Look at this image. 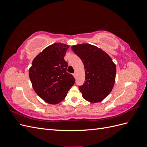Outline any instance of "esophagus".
<instances>
[{
	"instance_id": "obj_1",
	"label": "esophagus",
	"mask_w": 147,
	"mask_h": 147,
	"mask_svg": "<svg viewBox=\"0 0 147 147\" xmlns=\"http://www.w3.org/2000/svg\"><path fill=\"white\" fill-rule=\"evenodd\" d=\"M73 75H74V77L75 78H76V76H77V74H76V73H74V74H73Z\"/></svg>"
}]
</instances>
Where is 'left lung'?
Listing matches in <instances>:
<instances>
[{
    "label": "left lung",
    "mask_w": 147,
    "mask_h": 147,
    "mask_svg": "<svg viewBox=\"0 0 147 147\" xmlns=\"http://www.w3.org/2000/svg\"><path fill=\"white\" fill-rule=\"evenodd\" d=\"M84 64L85 82L79 86L83 99L96 103L103 100L112 91L116 77V65L102 49L88 43L72 46Z\"/></svg>",
    "instance_id": "left-lung-1"
}]
</instances>
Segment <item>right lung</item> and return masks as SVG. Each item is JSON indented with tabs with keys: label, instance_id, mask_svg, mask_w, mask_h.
<instances>
[{
	"label": "right lung",
	"instance_id": "obj_1",
	"mask_svg": "<svg viewBox=\"0 0 147 147\" xmlns=\"http://www.w3.org/2000/svg\"><path fill=\"white\" fill-rule=\"evenodd\" d=\"M69 45L55 43L47 47L34 59L29 75L37 94L48 104L63 101L75 82L67 72L68 63L64 56Z\"/></svg>",
	"mask_w": 147,
	"mask_h": 147
}]
</instances>
